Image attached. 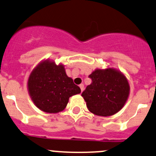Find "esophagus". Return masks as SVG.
Masks as SVG:
<instances>
[{
  "mask_svg": "<svg viewBox=\"0 0 156 156\" xmlns=\"http://www.w3.org/2000/svg\"><path fill=\"white\" fill-rule=\"evenodd\" d=\"M79 87L81 88V92H82L83 90V87H84V86H83V83H81V84L79 85Z\"/></svg>",
  "mask_w": 156,
  "mask_h": 156,
  "instance_id": "esophagus-1",
  "label": "esophagus"
}]
</instances>
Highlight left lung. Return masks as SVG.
<instances>
[{"instance_id": "8db88e82", "label": "left lung", "mask_w": 156, "mask_h": 156, "mask_svg": "<svg viewBox=\"0 0 156 156\" xmlns=\"http://www.w3.org/2000/svg\"><path fill=\"white\" fill-rule=\"evenodd\" d=\"M92 83L81 96L93 114L108 117L120 111L129 95V82L125 75L114 69H96L89 75Z\"/></svg>"}]
</instances>
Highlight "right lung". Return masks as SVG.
<instances>
[{"mask_svg":"<svg viewBox=\"0 0 156 156\" xmlns=\"http://www.w3.org/2000/svg\"><path fill=\"white\" fill-rule=\"evenodd\" d=\"M29 94L35 105L50 114L62 111L69 99L81 93V89L66 74L63 65H56L48 60L34 69L27 81Z\"/></svg>","mask_w":156,"mask_h":156,"instance_id":"add662e5","label":"right lung"}]
</instances>
